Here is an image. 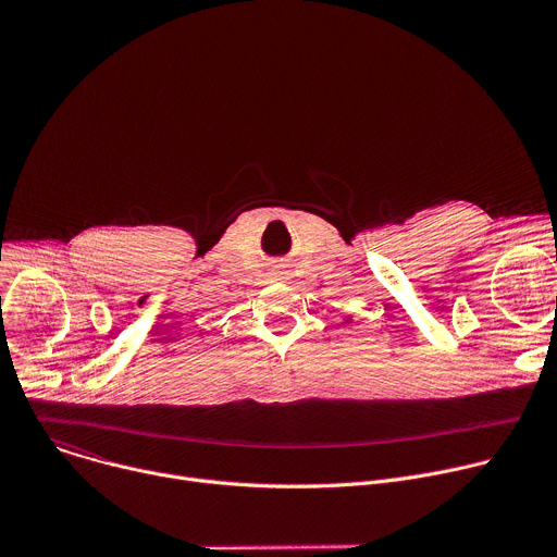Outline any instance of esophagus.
I'll use <instances>...</instances> for the list:
<instances>
[{
	"label": "esophagus",
	"instance_id": "1",
	"mask_svg": "<svg viewBox=\"0 0 557 557\" xmlns=\"http://www.w3.org/2000/svg\"><path fill=\"white\" fill-rule=\"evenodd\" d=\"M282 273V267L277 264V267H273V275H280Z\"/></svg>",
	"mask_w": 557,
	"mask_h": 557
}]
</instances>
